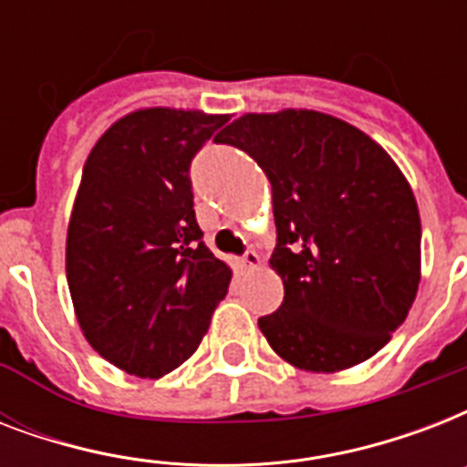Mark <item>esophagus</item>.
Here are the masks:
<instances>
[{"label":"esophagus","instance_id":"esophagus-1","mask_svg":"<svg viewBox=\"0 0 467 467\" xmlns=\"http://www.w3.org/2000/svg\"><path fill=\"white\" fill-rule=\"evenodd\" d=\"M259 264H262V256L256 254L254 249H247V252H244V256L240 259V269H244V271L256 269Z\"/></svg>","mask_w":467,"mask_h":467}]
</instances>
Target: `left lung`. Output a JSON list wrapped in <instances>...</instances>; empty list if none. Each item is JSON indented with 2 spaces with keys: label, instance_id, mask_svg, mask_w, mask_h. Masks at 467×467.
Wrapping results in <instances>:
<instances>
[{
  "label": "left lung",
  "instance_id": "8db88e82",
  "mask_svg": "<svg viewBox=\"0 0 467 467\" xmlns=\"http://www.w3.org/2000/svg\"><path fill=\"white\" fill-rule=\"evenodd\" d=\"M218 142L271 182L284 281L281 307L259 317L271 348L312 373L378 354L420 288V211L398 164L358 128L303 109L247 113Z\"/></svg>",
  "mask_w": 467,
  "mask_h": 467
}]
</instances>
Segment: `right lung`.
<instances>
[{
  "label": "right lung",
  "mask_w": 467,
  "mask_h": 467,
  "mask_svg": "<svg viewBox=\"0 0 467 467\" xmlns=\"http://www.w3.org/2000/svg\"><path fill=\"white\" fill-rule=\"evenodd\" d=\"M227 116L140 109L84 161L67 227V285L94 351L138 378L179 368L208 332L233 271L203 244L191 160Z\"/></svg>",
  "instance_id": "1"
}]
</instances>
